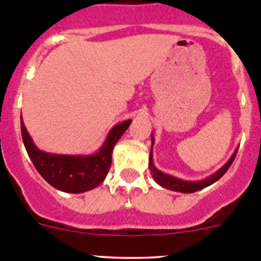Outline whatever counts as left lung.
Instances as JSON below:
<instances>
[{"instance_id": "1", "label": "left lung", "mask_w": 261, "mask_h": 261, "mask_svg": "<svg viewBox=\"0 0 261 261\" xmlns=\"http://www.w3.org/2000/svg\"><path fill=\"white\" fill-rule=\"evenodd\" d=\"M153 142H154V138L153 135H152V147H153ZM237 151H238V149H236L233 156L230 157L229 161H227L221 169H218L215 174L210 175V177L205 178V179L203 180H183V179H179V178L173 177V175L166 174V173H163V171H160L159 169L153 165V160H152V149H151V153H149V165H148V168H149V170H151L153 179L159 183L160 186L165 187V189L168 190H171V191L191 194V192L203 190L205 189V187L211 186L212 183L217 182V180L220 179L225 173H226L227 169L230 168V165L233 164L234 159H236L237 156Z\"/></svg>"}]
</instances>
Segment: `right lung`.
<instances>
[{
	"mask_svg": "<svg viewBox=\"0 0 261 261\" xmlns=\"http://www.w3.org/2000/svg\"><path fill=\"white\" fill-rule=\"evenodd\" d=\"M130 125L131 119H127L114 126L100 151L90 156H69L40 151L32 142L23 121H20V130L28 156L40 175L60 191L81 194L93 190L105 179L112 165L114 145Z\"/></svg>",
	"mask_w": 261,
	"mask_h": 261,
	"instance_id": "obj_1",
	"label": "right lung"
}]
</instances>
